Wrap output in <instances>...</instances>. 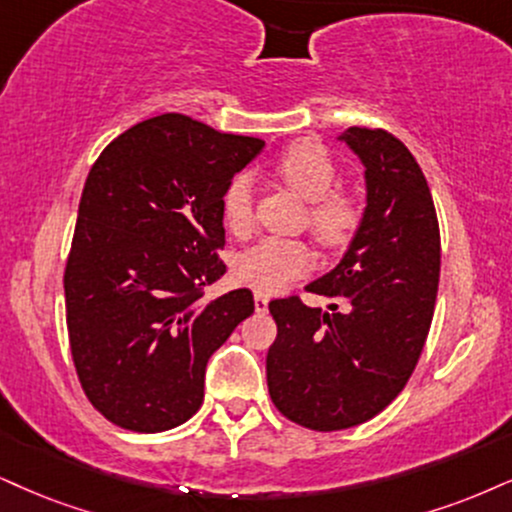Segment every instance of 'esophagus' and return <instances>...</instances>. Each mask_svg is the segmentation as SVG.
Here are the masks:
<instances>
[{
	"instance_id": "esophagus-1",
	"label": "esophagus",
	"mask_w": 512,
	"mask_h": 512,
	"mask_svg": "<svg viewBox=\"0 0 512 512\" xmlns=\"http://www.w3.org/2000/svg\"><path fill=\"white\" fill-rule=\"evenodd\" d=\"M268 304H270L268 294H263V292H256V294H254V306H256V313H266V311H268Z\"/></svg>"
}]
</instances>
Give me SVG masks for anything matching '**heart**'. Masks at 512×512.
I'll return each mask as SVG.
<instances>
[{"mask_svg":"<svg viewBox=\"0 0 512 512\" xmlns=\"http://www.w3.org/2000/svg\"><path fill=\"white\" fill-rule=\"evenodd\" d=\"M277 178L292 187L299 197L311 201L308 225L325 246H342L356 232L363 218L361 201L344 189H334L339 180V163L320 142L304 140L282 151L275 163ZM225 220L237 235L254 223V185L249 175H237L225 192ZM313 268L311 246L301 239L266 237L237 258L235 273L244 285L258 292H280L296 277Z\"/></svg>","mask_w":512,"mask_h":512,"instance_id":"b5f03b06","label":"heart"}]
</instances>
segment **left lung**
I'll return each instance as SVG.
<instances>
[{"label": "left lung", "instance_id": "1", "mask_svg": "<svg viewBox=\"0 0 512 512\" xmlns=\"http://www.w3.org/2000/svg\"><path fill=\"white\" fill-rule=\"evenodd\" d=\"M365 168L363 218L344 256L299 296L270 301L277 337L268 349V391L285 418L318 432L356 427L389 406L430 332L439 287V223L425 175L387 130L337 137Z\"/></svg>", "mask_w": 512, "mask_h": 512}]
</instances>
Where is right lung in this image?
I'll return each mask as SVG.
<instances>
[{
  "mask_svg": "<svg viewBox=\"0 0 512 512\" xmlns=\"http://www.w3.org/2000/svg\"><path fill=\"white\" fill-rule=\"evenodd\" d=\"M266 142L182 113L132 125L94 161L63 273L68 342L92 406L132 432L182 425L206 363L254 294L206 299L225 275L223 197Z\"/></svg>",
  "mask_w": 512,
  "mask_h": 512,
  "instance_id": "add662e5",
  "label": "right lung"
}]
</instances>
